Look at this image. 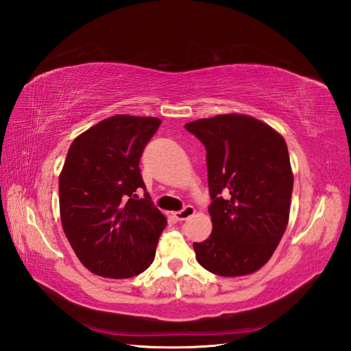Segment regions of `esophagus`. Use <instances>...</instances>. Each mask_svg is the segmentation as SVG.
Segmentation results:
<instances>
[{"label":"esophagus","mask_w":351,"mask_h":351,"mask_svg":"<svg viewBox=\"0 0 351 351\" xmlns=\"http://www.w3.org/2000/svg\"><path fill=\"white\" fill-rule=\"evenodd\" d=\"M195 213V208L193 206H185L181 212H176L173 213V216L178 219V220H186L188 217H191Z\"/></svg>","instance_id":"1"}]
</instances>
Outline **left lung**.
Masks as SVG:
<instances>
[{
	"mask_svg": "<svg viewBox=\"0 0 351 351\" xmlns=\"http://www.w3.org/2000/svg\"><path fill=\"white\" fill-rule=\"evenodd\" d=\"M206 147L213 231L194 243L198 263L220 276H243L272 257L285 232L293 170L285 139L247 114L185 125Z\"/></svg>",
	"mask_w": 351,
	"mask_h": 351,
	"instance_id": "obj_1",
	"label": "left lung"
}]
</instances>
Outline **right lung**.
<instances>
[{
  "instance_id": "obj_1",
  "label": "right lung",
  "mask_w": 351,
  "mask_h": 351,
  "mask_svg": "<svg viewBox=\"0 0 351 351\" xmlns=\"http://www.w3.org/2000/svg\"><path fill=\"white\" fill-rule=\"evenodd\" d=\"M160 123L112 116L69 148L58 178L60 217L77 258L95 275L132 278L153 263L167 219L145 191L139 158Z\"/></svg>"
}]
</instances>
